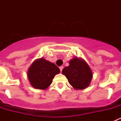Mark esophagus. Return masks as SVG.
<instances>
[{
  "mask_svg": "<svg viewBox=\"0 0 121 121\" xmlns=\"http://www.w3.org/2000/svg\"><path fill=\"white\" fill-rule=\"evenodd\" d=\"M59 68H60V72H61V71H62L63 68H64V67H63V66H60V67H59Z\"/></svg>",
  "mask_w": 121,
  "mask_h": 121,
  "instance_id": "34e87169",
  "label": "esophagus"
}]
</instances>
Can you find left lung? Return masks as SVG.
Wrapping results in <instances>:
<instances>
[{
  "instance_id": "1",
  "label": "left lung",
  "mask_w": 121,
  "mask_h": 121,
  "mask_svg": "<svg viewBox=\"0 0 121 121\" xmlns=\"http://www.w3.org/2000/svg\"><path fill=\"white\" fill-rule=\"evenodd\" d=\"M70 85L75 89H84L90 85L93 74L90 68L84 60L74 58L70 61V65L62 71Z\"/></svg>"
}]
</instances>
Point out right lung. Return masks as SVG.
<instances>
[{"label":"right lung","mask_w":121,"mask_h":121,"mask_svg":"<svg viewBox=\"0 0 121 121\" xmlns=\"http://www.w3.org/2000/svg\"><path fill=\"white\" fill-rule=\"evenodd\" d=\"M59 72V68L55 64L41 58L32 64L28 71V78L34 88L46 89Z\"/></svg>","instance_id":"obj_1"}]
</instances>
